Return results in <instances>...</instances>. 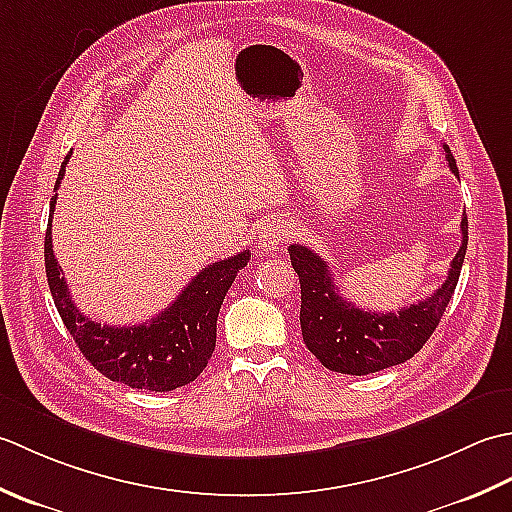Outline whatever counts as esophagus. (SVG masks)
<instances>
[{
	"label": "esophagus",
	"mask_w": 512,
	"mask_h": 512,
	"mask_svg": "<svg viewBox=\"0 0 512 512\" xmlns=\"http://www.w3.org/2000/svg\"><path fill=\"white\" fill-rule=\"evenodd\" d=\"M289 238V227L283 221H271L258 232V249L265 254L276 252Z\"/></svg>",
	"instance_id": "esophagus-1"
}]
</instances>
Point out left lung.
Segmentation results:
<instances>
[{"instance_id":"1","label":"left lung","mask_w":512,"mask_h":512,"mask_svg":"<svg viewBox=\"0 0 512 512\" xmlns=\"http://www.w3.org/2000/svg\"><path fill=\"white\" fill-rule=\"evenodd\" d=\"M448 168L455 176L457 165L448 145H444ZM468 245L466 212L462 218V245L455 254L448 276L431 296L398 314L362 311L338 294L329 265L305 245H291V267L300 280V329L307 349L322 367L336 373L369 375L395 367L424 347L446 311L448 300L460 280Z\"/></svg>"}]
</instances>
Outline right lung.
I'll list each match as a JSON object with an SVG mask.
<instances>
[{"instance_id":"right-lung-1","label":"right lung","mask_w":512,"mask_h":512,"mask_svg":"<svg viewBox=\"0 0 512 512\" xmlns=\"http://www.w3.org/2000/svg\"><path fill=\"white\" fill-rule=\"evenodd\" d=\"M66 163L68 159L61 165L55 190L64 179ZM55 203L57 194L50 198L44 243L46 278L59 316L83 358L112 382H121L130 389L165 393L194 382L214 353L216 318L227 289L252 254L243 249L236 256L207 265L185 285L170 307L148 322L132 327L101 325L83 316L72 302L64 269L52 252L50 227Z\"/></svg>"}]
</instances>
